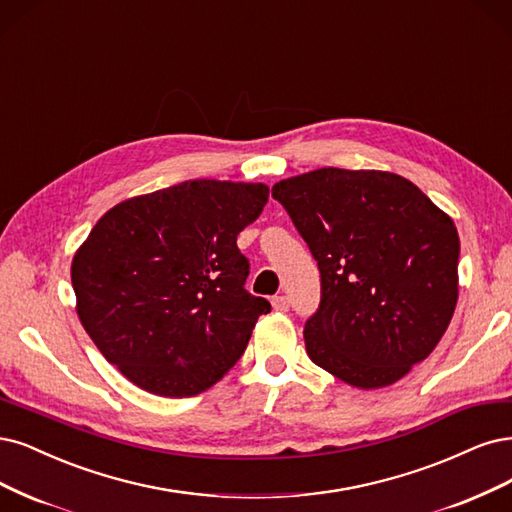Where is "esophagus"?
Returning a JSON list of instances; mask_svg holds the SVG:
<instances>
[{
    "label": "esophagus",
    "mask_w": 512,
    "mask_h": 512,
    "mask_svg": "<svg viewBox=\"0 0 512 512\" xmlns=\"http://www.w3.org/2000/svg\"><path fill=\"white\" fill-rule=\"evenodd\" d=\"M271 303H273V309H275V311H281V313L290 309V298H288V296H275Z\"/></svg>",
    "instance_id": "1"
}]
</instances>
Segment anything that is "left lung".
<instances>
[{
  "mask_svg": "<svg viewBox=\"0 0 512 512\" xmlns=\"http://www.w3.org/2000/svg\"><path fill=\"white\" fill-rule=\"evenodd\" d=\"M307 241L322 301L305 324L311 362L377 390L426 360L457 305L453 220L402 175L324 167L273 186Z\"/></svg>",
  "mask_w": 512,
  "mask_h": 512,
  "instance_id": "8db88e82",
  "label": "left lung"
}]
</instances>
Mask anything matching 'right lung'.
<instances>
[{"mask_svg":"<svg viewBox=\"0 0 512 512\" xmlns=\"http://www.w3.org/2000/svg\"><path fill=\"white\" fill-rule=\"evenodd\" d=\"M269 201L267 184L188 180L99 218L72 260L76 311L103 358L131 383L188 398L243 356L267 298L245 290L237 235Z\"/></svg>","mask_w":512,"mask_h":512,"instance_id":"right-lung-1","label":"right lung"}]
</instances>
